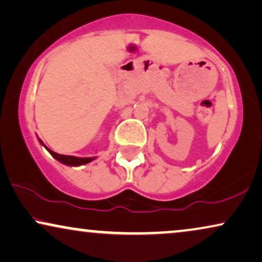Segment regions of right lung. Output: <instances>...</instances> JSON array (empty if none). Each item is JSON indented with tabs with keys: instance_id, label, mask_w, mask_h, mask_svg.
Returning <instances> with one entry per match:
<instances>
[{
	"instance_id": "1",
	"label": "right lung",
	"mask_w": 262,
	"mask_h": 262,
	"mask_svg": "<svg viewBox=\"0 0 262 262\" xmlns=\"http://www.w3.org/2000/svg\"><path fill=\"white\" fill-rule=\"evenodd\" d=\"M39 141H40V144L43 145L44 147L48 149L49 153H50V155H51L52 157H54L55 159H57L58 162H61L62 164H66V165H71V166H79V165H83V164H87V163L92 162L93 159H96L95 157H90V158H79V157H73V156H63V155H58V153H56V152H54V151H51L50 148H48L47 146H45V145L43 144V141H41L40 139H39Z\"/></svg>"
}]
</instances>
